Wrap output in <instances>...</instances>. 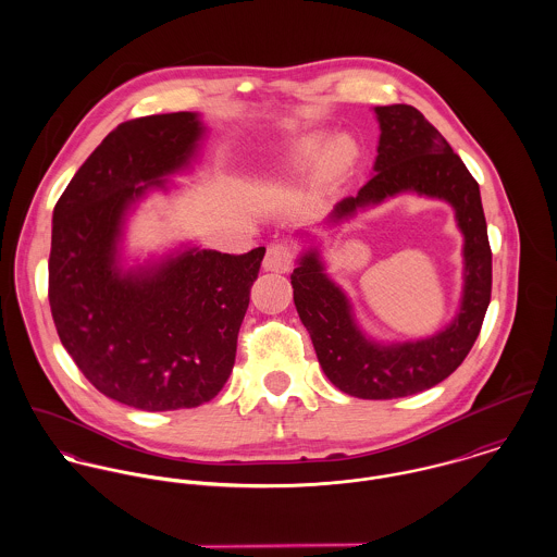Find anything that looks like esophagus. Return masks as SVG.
<instances>
[{
    "instance_id": "esophagus-1",
    "label": "esophagus",
    "mask_w": 557,
    "mask_h": 557,
    "mask_svg": "<svg viewBox=\"0 0 557 557\" xmlns=\"http://www.w3.org/2000/svg\"><path fill=\"white\" fill-rule=\"evenodd\" d=\"M294 265V250L287 244H270L263 257L265 272H289Z\"/></svg>"
}]
</instances>
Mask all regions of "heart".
<instances>
[{"label":"heart","mask_w":557,"mask_h":557,"mask_svg":"<svg viewBox=\"0 0 557 557\" xmlns=\"http://www.w3.org/2000/svg\"><path fill=\"white\" fill-rule=\"evenodd\" d=\"M356 154V144L345 135H334L332 139L318 133L307 135L287 148L285 160L278 166V177L287 184L315 180L318 186L327 188L351 166Z\"/></svg>","instance_id":"obj_1"}]
</instances>
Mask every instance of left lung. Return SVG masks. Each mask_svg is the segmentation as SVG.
I'll return each instance as SVG.
<instances>
[{"mask_svg": "<svg viewBox=\"0 0 557 557\" xmlns=\"http://www.w3.org/2000/svg\"><path fill=\"white\" fill-rule=\"evenodd\" d=\"M380 124L371 180L334 206L319 230H336L398 195L444 201L463 236V285L455 318L431 336L382 341L356 318L351 298L327 274L313 230H298L302 250L292 274L294 305L311 334L325 377L345 395L400 398L444 382L470 354L491 300V248L478 182L448 141L409 104L373 107Z\"/></svg>", "mask_w": 557, "mask_h": 557, "instance_id": "left-lung-1", "label": "left lung"}]
</instances>
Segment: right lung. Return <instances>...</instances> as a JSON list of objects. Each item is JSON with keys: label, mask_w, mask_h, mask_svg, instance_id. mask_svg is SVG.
<instances>
[{"label": "right lung", "mask_w": 557, "mask_h": 557, "mask_svg": "<svg viewBox=\"0 0 557 557\" xmlns=\"http://www.w3.org/2000/svg\"><path fill=\"white\" fill-rule=\"evenodd\" d=\"M208 128L180 111L120 124L53 210L49 302L64 349L104 397L141 411L216 397L265 248L227 255L180 242L146 259L126 248L133 214L199 164Z\"/></svg>", "instance_id": "obj_1"}]
</instances>
